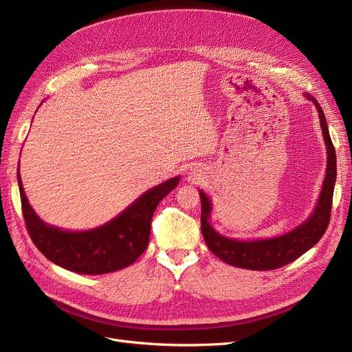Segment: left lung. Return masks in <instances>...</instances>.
<instances>
[{
    "mask_svg": "<svg viewBox=\"0 0 352 352\" xmlns=\"http://www.w3.org/2000/svg\"><path fill=\"white\" fill-rule=\"evenodd\" d=\"M305 97L313 101L320 117V126L324 142L327 146V168L326 177L322 186L320 198L311 217L301 226L295 228L289 233L282 236L261 241H235L219 235L210 225L211 202L207 195L199 190L201 198V232L206 239L208 250L217 257L230 265L248 270H274L292 263L298 257L320 241L330 221V211H332L333 188L336 180V154L335 146L330 140L326 117L320 105L311 95Z\"/></svg>",
    "mask_w": 352,
    "mask_h": 352,
    "instance_id": "1",
    "label": "left lung"
}]
</instances>
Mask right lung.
Here are the masks:
<instances>
[{
    "mask_svg": "<svg viewBox=\"0 0 352 352\" xmlns=\"http://www.w3.org/2000/svg\"><path fill=\"white\" fill-rule=\"evenodd\" d=\"M22 211L29 236L45 257L60 267L82 274L120 270L141 257L150 242L151 220L157 206L179 184L168 179L146 190L107 225L87 232H67L48 226L29 206L22 179L17 175Z\"/></svg>",
    "mask_w": 352,
    "mask_h": 352,
    "instance_id": "obj_1",
    "label": "right lung"
}]
</instances>
